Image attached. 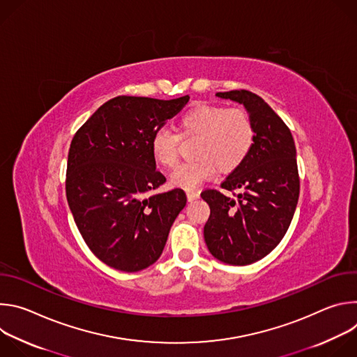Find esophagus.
I'll return each instance as SVG.
<instances>
[{
  "label": "esophagus",
  "instance_id": "esophagus-1",
  "mask_svg": "<svg viewBox=\"0 0 357 357\" xmlns=\"http://www.w3.org/2000/svg\"><path fill=\"white\" fill-rule=\"evenodd\" d=\"M186 197H188L189 202L196 200V199L199 197V192H197V190H188V192H186Z\"/></svg>",
  "mask_w": 357,
  "mask_h": 357
}]
</instances>
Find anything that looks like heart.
Segmentation results:
<instances>
[{
	"instance_id": "1",
	"label": "heart",
	"mask_w": 357,
	"mask_h": 357,
	"mask_svg": "<svg viewBox=\"0 0 357 357\" xmlns=\"http://www.w3.org/2000/svg\"><path fill=\"white\" fill-rule=\"evenodd\" d=\"M182 138L199 137L195 146L196 161L179 165L171 174L175 188L192 190L215 176L238 168L248 157L254 144V124L241 109H227L213 105H197L189 109L178 123ZM179 135L160 128L151 138L154 160L165 167H175L179 155Z\"/></svg>"
}]
</instances>
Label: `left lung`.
I'll use <instances>...</instances> for the list:
<instances>
[{"mask_svg":"<svg viewBox=\"0 0 357 357\" xmlns=\"http://www.w3.org/2000/svg\"><path fill=\"white\" fill-rule=\"evenodd\" d=\"M216 97L241 105L256 135L248 157L222 183L234 197L202 192L211 208L203 236L215 259L247 266L271 252L291 225L299 196L296 149L289 128L260 96L231 90Z\"/></svg>","mask_w":357,"mask_h":357,"instance_id":"8db88e82","label":"left lung"}]
</instances>
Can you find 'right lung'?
<instances>
[{
    "label": "right lung",
    "instance_id": "obj_1",
    "mask_svg": "<svg viewBox=\"0 0 357 357\" xmlns=\"http://www.w3.org/2000/svg\"><path fill=\"white\" fill-rule=\"evenodd\" d=\"M188 101L189 96H119L98 107L72 139L70 212L94 256L116 270L135 273L154 264L186 205L179 188L154 193L167 179L157 171L151 138Z\"/></svg>",
    "mask_w": 357,
    "mask_h": 357
}]
</instances>
